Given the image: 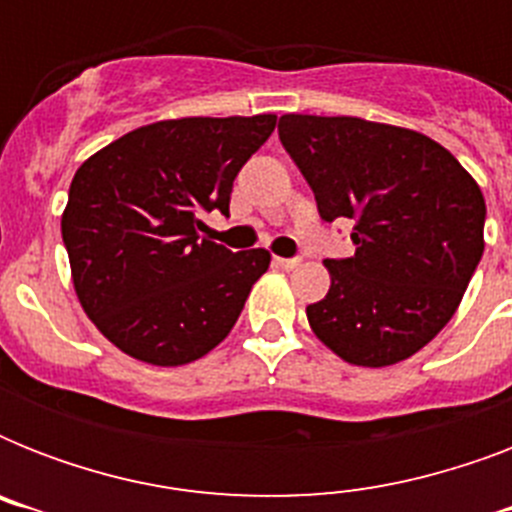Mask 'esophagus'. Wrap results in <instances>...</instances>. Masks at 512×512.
<instances>
[{"instance_id":"obj_1","label":"esophagus","mask_w":512,"mask_h":512,"mask_svg":"<svg viewBox=\"0 0 512 512\" xmlns=\"http://www.w3.org/2000/svg\"><path fill=\"white\" fill-rule=\"evenodd\" d=\"M276 265H279V268H287V271H292V268H297V265H300V257H276Z\"/></svg>"}]
</instances>
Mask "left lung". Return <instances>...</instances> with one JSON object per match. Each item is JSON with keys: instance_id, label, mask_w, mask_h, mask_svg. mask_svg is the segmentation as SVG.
I'll list each match as a JSON object with an SVG mask.
<instances>
[{"instance_id": "8db88e82", "label": "left lung", "mask_w": 512, "mask_h": 512, "mask_svg": "<svg viewBox=\"0 0 512 512\" xmlns=\"http://www.w3.org/2000/svg\"><path fill=\"white\" fill-rule=\"evenodd\" d=\"M279 138L324 223L350 220L353 257L324 260L327 297L305 308L356 366L414 356L452 319L484 255L486 201L444 146L358 116L284 114Z\"/></svg>"}]
</instances>
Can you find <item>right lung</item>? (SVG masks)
<instances>
[{
  "label": "right lung",
  "mask_w": 512,
  "mask_h": 512,
  "mask_svg": "<svg viewBox=\"0 0 512 512\" xmlns=\"http://www.w3.org/2000/svg\"><path fill=\"white\" fill-rule=\"evenodd\" d=\"M273 127V114L146 124L76 170L60 220L76 297L127 356L191 364L228 337L271 255L201 236V215H228Z\"/></svg>",
  "instance_id": "1"
}]
</instances>
